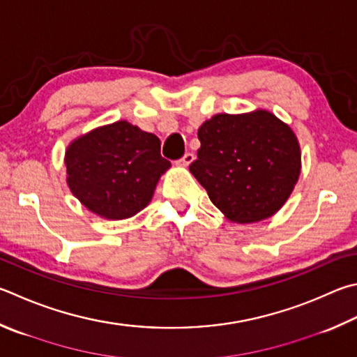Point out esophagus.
Segmentation results:
<instances>
[{
    "label": "esophagus",
    "mask_w": 357,
    "mask_h": 357,
    "mask_svg": "<svg viewBox=\"0 0 357 357\" xmlns=\"http://www.w3.org/2000/svg\"><path fill=\"white\" fill-rule=\"evenodd\" d=\"M193 159H195V156H193L192 153H185L184 156L179 159L178 164H179V165H183V167H189V165L192 164V162H193Z\"/></svg>",
    "instance_id": "esophagus-1"
}]
</instances>
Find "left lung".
<instances>
[{
  "label": "left lung",
  "instance_id": "8db88e82",
  "mask_svg": "<svg viewBox=\"0 0 357 357\" xmlns=\"http://www.w3.org/2000/svg\"><path fill=\"white\" fill-rule=\"evenodd\" d=\"M198 139L189 170L231 222H261L289 199L300 178V144L273 114H217L199 126Z\"/></svg>",
  "mask_w": 357,
  "mask_h": 357
}]
</instances>
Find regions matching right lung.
Segmentation results:
<instances>
[{"instance_id":"1","label":"right lung","mask_w":357,"mask_h":357,"mask_svg":"<svg viewBox=\"0 0 357 357\" xmlns=\"http://www.w3.org/2000/svg\"><path fill=\"white\" fill-rule=\"evenodd\" d=\"M66 167L71 193L90 212L123 220L148 206L172 164L160 156L156 135L120 120L71 142Z\"/></svg>"}]
</instances>
